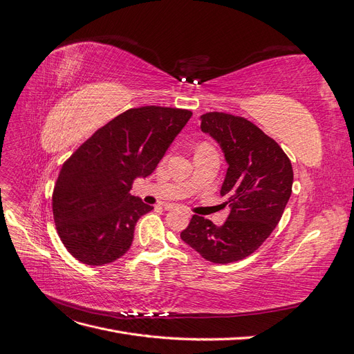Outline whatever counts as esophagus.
<instances>
[{"label": "esophagus", "instance_id": "34e87169", "mask_svg": "<svg viewBox=\"0 0 354 354\" xmlns=\"http://www.w3.org/2000/svg\"><path fill=\"white\" fill-rule=\"evenodd\" d=\"M164 208H165V209H168V211H171V209H176L177 207H176V205H173V203H165ZM185 214H187V216H190V212H189V211H186Z\"/></svg>", "mask_w": 354, "mask_h": 354}]
</instances>
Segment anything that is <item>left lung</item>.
Listing matches in <instances>:
<instances>
[{"label": "left lung", "instance_id": "8db88e82", "mask_svg": "<svg viewBox=\"0 0 354 354\" xmlns=\"http://www.w3.org/2000/svg\"><path fill=\"white\" fill-rule=\"evenodd\" d=\"M201 130L226 156L229 168L220 195L230 212L223 226L195 214L180 238L211 263L239 261L259 250L279 223L292 192L291 160L272 137L242 116L203 113Z\"/></svg>", "mask_w": 354, "mask_h": 354}]
</instances>
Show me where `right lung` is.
Here are the masks:
<instances>
[{"mask_svg": "<svg viewBox=\"0 0 354 354\" xmlns=\"http://www.w3.org/2000/svg\"><path fill=\"white\" fill-rule=\"evenodd\" d=\"M192 112L142 106L99 128L63 164L53 190L59 238L78 261L109 264L130 250L137 220L152 211L130 194L153 173Z\"/></svg>", "mask_w": 354, "mask_h": 354, "instance_id": "1", "label": "right lung"}]
</instances>
